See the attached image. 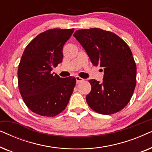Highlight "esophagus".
<instances>
[{"label":"esophagus","mask_w":152,"mask_h":152,"mask_svg":"<svg viewBox=\"0 0 152 152\" xmlns=\"http://www.w3.org/2000/svg\"><path fill=\"white\" fill-rule=\"evenodd\" d=\"M75 79H76V81H77V83H80V82H83V81H84V79H82V78H81L80 77H79V76H76L75 77Z\"/></svg>","instance_id":"obj_1"}]
</instances>
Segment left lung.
<instances>
[{"label": "left lung", "mask_w": 152, "mask_h": 152, "mask_svg": "<svg viewBox=\"0 0 152 152\" xmlns=\"http://www.w3.org/2000/svg\"><path fill=\"white\" fill-rule=\"evenodd\" d=\"M73 36L95 66L103 68V82L90 80L86 99L97 113L110 115L129 103L136 84V65L128 45L109 31L99 28L77 30Z\"/></svg>", "instance_id": "left-lung-1"}]
</instances>
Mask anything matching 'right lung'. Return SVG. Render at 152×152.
<instances>
[{
  "mask_svg": "<svg viewBox=\"0 0 152 152\" xmlns=\"http://www.w3.org/2000/svg\"><path fill=\"white\" fill-rule=\"evenodd\" d=\"M74 29H51L27 45L18 68V88L25 104L38 115L53 117L67 107L76 79L51 73L63 59L62 50Z\"/></svg>",
  "mask_w": 152,
  "mask_h": 152,
  "instance_id": "add662e5",
  "label": "right lung"
}]
</instances>
